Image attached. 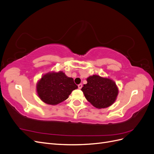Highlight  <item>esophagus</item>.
<instances>
[{"instance_id": "obj_1", "label": "esophagus", "mask_w": 154, "mask_h": 154, "mask_svg": "<svg viewBox=\"0 0 154 154\" xmlns=\"http://www.w3.org/2000/svg\"><path fill=\"white\" fill-rule=\"evenodd\" d=\"M78 87L79 89H81V88H82V83H80V84H79V85H78Z\"/></svg>"}]
</instances>
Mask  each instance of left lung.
<instances>
[{
	"label": "left lung",
	"instance_id": "8db88e82",
	"mask_svg": "<svg viewBox=\"0 0 154 154\" xmlns=\"http://www.w3.org/2000/svg\"><path fill=\"white\" fill-rule=\"evenodd\" d=\"M82 91L87 100L97 109L112 105L118 94V88L114 81L97 75L89 76Z\"/></svg>",
	"mask_w": 154,
	"mask_h": 154
}]
</instances>
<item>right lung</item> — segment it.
<instances>
[{
  "instance_id": "add662e5",
  "label": "right lung",
  "mask_w": 154,
  "mask_h": 154,
  "mask_svg": "<svg viewBox=\"0 0 154 154\" xmlns=\"http://www.w3.org/2000/svg\"><path fill=\"white\" fill-rule=\"evenodd\" d=\"M77 88L72 78L67 77L63 72H53L42 77L37 83L36 91L42 101L54 105L67 100Z\"/></svg>"
}]
</instances>
